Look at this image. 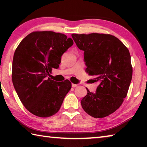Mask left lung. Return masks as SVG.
I'll use <instances>...</instances> for the list:
<instances>
[{"mask_svg": "<svg viewBox=\"0 0 147 147\" xmlns=\"http://www.w3.org/2000/svg\"><path fill=\"white\" fill-rule=\"evenodd\" d=\"M65 35L35 32L23 39L15 51L12 82L20 100L30 112L48 117L59 111L71 88L51 75L63 54L71 47Z\"/></svg>", "mask_w": 147, "mask_h": 147, "instance_id": "left-lung-1", "label": "left lung"}]
</instances>
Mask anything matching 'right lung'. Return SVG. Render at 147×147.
<instances>
[{"label": "right lung", "instance_id": "obj_1", "mask_svg": "<svg viewBox=\"0 0 147 147\" xmlns=\"http://www.w3.org/2000/svg\"><path fill=\"white\" fill-rule=\"evenodd\" d=\"M73 38L84 52V61L98 82L95 91L88 90L81 100L82 107L94 118L110 115L121 106L128 93L132 77L130 53L111 35L93 33Z\"/></svg>", "mask_w": 147, "mask_h": 147}]
</instances>
